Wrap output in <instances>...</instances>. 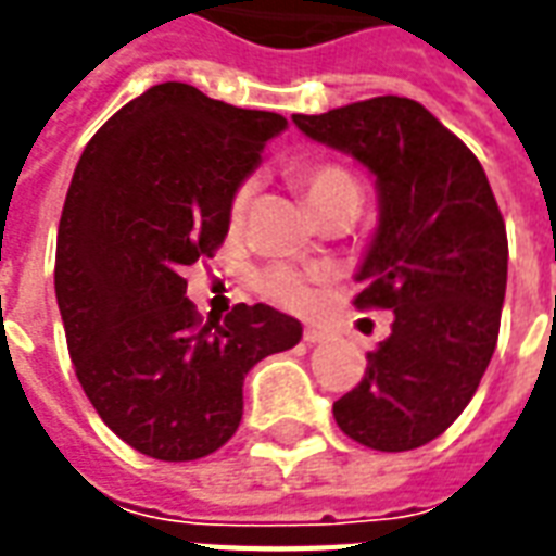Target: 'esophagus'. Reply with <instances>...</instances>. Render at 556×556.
I'll list each match as a JSON object with an SVG mask.
<instances>
[{
	"label": "esophagus",
	"instance_id": "1",
	"mask_svg": "<svg viewBox=\"0 0 556 556\" xmlns=\"http://www.w3.org/2000/svg\"><path fill=\"white\" fill-rule=\"evenodd\" d=\"M327 333L325 330H321V327H306V330H303V339H306V342H309V345H315V342H321V339H325Z\"/></svg>",
	"mask_w": 556,
	"mask_h": 556
}]
</instances>
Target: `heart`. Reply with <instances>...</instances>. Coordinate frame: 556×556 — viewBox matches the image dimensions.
Here are the masks:
<instances>
[{"instance_id": "1", "label": "heart", "mask_w": 556, "mask_h": 556, "mask_svg": "<svg viewBox=\"0 0 556 556\" xmlns=\"http://www.w3.org/2000/svg\"><path fill=\"white\" fill-rule=\"evenodd\" d=\"M298 181H301V187L306 190L313 205H318L327 195L339 193V190L357 187L349 172L342 169V166H337V163H306V166L298 169ZM250 202H253V181H243L241 187L231 193V226H241L243 217H247V211H250ZM255 289H258L262 298L279 303V306H286V309H306V306L313 303V289H309L306 277L286 265H270L265 267V270H258Z\"/></svg>"}]
</instances>
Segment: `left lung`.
Returning <instances> with one entry per match:
<instances>
[{
  "label": "left lung",
  "instance_id": "1",
  "mask_svg": "<svg viewBox=\"0 0 556 556\" xmlns=\"http://www.w3.org/2000/svg\"><path fill=\"white\" fill-rule=\"evenodd\" d=\"M315 142L375 175L381 219L357 270V309H390V337L361 384L333 402L351 441L405 453L453 426L501 333L506 223L485 172L453 130L410 98H369L294 115Z\"/></svg>",
  "mask_w": 556,
  "mask_h": 556
}]
</instances>
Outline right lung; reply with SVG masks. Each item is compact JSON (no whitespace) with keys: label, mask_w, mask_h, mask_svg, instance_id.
I'll return each mask as SVG.
<instances>
[{"label":"right lung","mask_w":556,"mask_h":556,"mask_svg":"<svg viewBox=\"0 0 556 556\" xmlns=\"http://www.w3.org/2000/svg\"><path fill=\"white\" fill-rule=\"evenodd\" d=\"M286 118L160 83L83 151L55 241L71 361L110 429L160 462L205 458L238 431L243 378L301 342L298 318L238 303L205 321L184 267L214 258L229 202Z\"/></svg>","instance_id":"1"}]
</instances>
